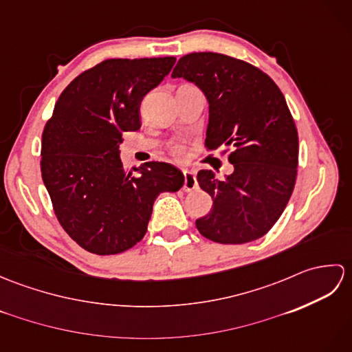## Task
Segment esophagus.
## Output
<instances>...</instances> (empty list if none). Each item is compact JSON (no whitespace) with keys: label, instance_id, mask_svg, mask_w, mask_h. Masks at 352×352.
<instances>
[{"label":"esophagus","instance_id":"obj_1","mask_svg":"<svg viewBox=\"0 0 352 352\" xmlns=\"http://www.w3.org/2000/svg\"><path fill=\"white\" fill-rule=\"evenodd\" d=\"M183 189L186 192H192V190L198 189V182H197L195 172L184 170V186H183Z\"/></svg>","mask_w":352,"mask_h":352}]
</instances>
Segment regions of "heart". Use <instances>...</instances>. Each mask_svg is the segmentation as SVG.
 Listing matches in <instances>:
<instances>
[{
  "label": "heart",
  "mask_w": 352,
  "mask_h": 352,
  "mask_svg": "<svg viewBox=\"0 0 352 352\" xmlns=\"http://www.w3.org/2000/svg\"><path fill=\"white\" fill-rule=\"evenodd\" d=\"M170 154L177 157V159H182V157L184 155V146L182 144H175L170 146Z\"/></svg>",
  "instance_id": "1"
}]
</instances>
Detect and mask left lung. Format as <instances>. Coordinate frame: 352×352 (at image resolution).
<instances>
[{"instance_id": "left-lung-1", "label": "left lung", "mask_w": 352, "mask_h": 352, "mask_svg": "<svg viewBox=\"0 0 352 352\" xmlns=\"http://www.w3.org/2000/svg\"><path fill=\"white\" fill-rule=\"evenodd\" d=\"M174 78L195 83L207 96L206 148L222 149L233 174L218 180L198 172L199 188L213 208L197 219L204 237L223 245L252 242L278 221L295 188L298 131L287 102L274 80L248 62L218 52L183 56Z\"/></svg>"}]
</instances>
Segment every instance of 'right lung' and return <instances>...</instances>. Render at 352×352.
<instances>
[{
	"label": "right lung",
	"mask_w": 352,
	"mask_h": 352,
	"mask_svg": "<svg viewBox=\"0 0 352 352\" xmlns=\"http://www.w3.org/2000/svg\"><path fill=\"white\" fill-rule=\"evenodd\" d=\"M175 57L109 58L66 86L42 133L41 172L58 222L98 256L142 241L154 199L177 192L183 172L164 162L125 169L119 145L140 129L144 96L170 72Z\"/></svg>",
	"instance_id": "obj_1"
}]
</instances>
